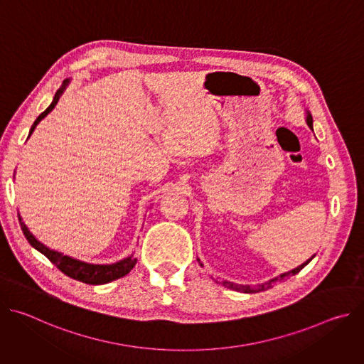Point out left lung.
I'll list each match as a JSON object with an SVG mask.
<instances>
[{
  "mask_svg": "<svg viewBox=\"0 0 364 364\" xmlns=\"http://www.w3.org/2000/svg\"><path fill=\"white\" fill-rule=\"evenodd\" d=\"M306 124H308V127H309L311 129H313V117H311V114H309L308 111H306ZM313 257H314V256H313ZM313 257H311V259H313ZM311 259H308L306 262H304L302 265H299L298 268H295V269H292V271H289V272L281 274L279 277H277V278H274V279H271V281H268V282L259 284V285H255V287H250V285H239V284H233V282H229V281H223L222 285L226 287V288H229V289H233V291H237V292H245V294H253V292L267 291V289L272 288L277 282H282V281H285L287 278H289V277L298 274L305 265H308V264L311 262Z\"/></svg>",
  "mask_w": 364,
  "mask_h": 364,
  "instance_id": "left-lung-1",
  "label": "left lung"
}]
</instances>
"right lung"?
<instances>
[{
  "label": "right lung",
  "instance_id": "right-lung-1",
  "mask_svg": "<svg viewBox=\"0 0 364 364\" xmlns=\"http://www.w3.org/2000/svg\"><path fill=\"white\" fill-rule=\"evenodd\" d=\"M68 85H69V80L66 79V80L63 82L62 87H60V89L58 90V93L55 95L53 102L50 103V107H48L44 112H41V114L37 117V119L34 121V124H33V127H31V129H30L28 136L33 134V131H34V128L37 127V124H38L48 112L53 111V108L58 105L60 95L65 92V89H66ZM18 222H20L21 230H23L26 239L28 240V243H30L34 249H37L40 253H43V255L48 259V261H50L51 264H55L65 275H68V277H70V278H73V279H76V281H80V282H85V284H89V285L108 284V282H111V281H115V279H118V278L125 277V275L135 267V264H136V257H134V255H131V256L122 259V261H119V262L111 264V265H96V264L82 262V261H79V259H73V257H70V256H68V255H63V253H60V252H58V250L50 249V247H47L46 245H43L41 242H38V240L33 236V233L28 230V228L24 225V222H23V219H21L20 215H18Z\"/></svg>",
  "mask_w": 364,
  "mask_h": 364
}]
</instances>
